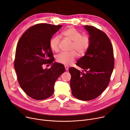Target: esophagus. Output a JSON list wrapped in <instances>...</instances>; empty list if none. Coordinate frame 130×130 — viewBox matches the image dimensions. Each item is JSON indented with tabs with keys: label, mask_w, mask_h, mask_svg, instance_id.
Instances as JSON below:
<instances>
[{
	"label": "esophagus",
	"mask_w": 130,
	"mask_h": 130,
	"mask_svg": "<svg viewBox=\"0 0 130 130\" xmlns=\"http://www.w3.org/2000/svg\"><path fill=\"white\" fill-rule=\"evenodd\" d=\"M64 67H65V70H66V71H68V70L69 67H68V66H67V65H65V66H64Z\"/></svg>",
	"instance_id": "34e87169"
}]
</instances>
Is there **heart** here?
<instances>
[{"label":"heart","mask_w":130,"mask_h":130,"mask_svg":"<svg viewBox=\"0 0 130 130\" xmlns=\"http://www.w3.org/2000/svg\"><path fill=\"white\" fill-rule=\"evenodd\" d=\"M62 34L66 39L72 41V51L70 53H62L58 54L56 56V60L59 63L70 65L76 58V52L79 56H83L87 52L90 45L91 39L87 34H82L80 31L73 27L64 30ZM60 41V38L57 36L52 38L50 42V47L55 52H58L59 50Z\"/></svg>","instance_id":"obj_1"}]
</instances>
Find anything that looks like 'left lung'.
<instances>
[{
	"label": "left lung",
	"instance_id": "obj_1",
	"mask_svg": "<svg viewBox=\"0 0 130 130\" xmlns=\"http://www.w3.org/2000/svg\"><path fill=\"white\" fill-rule=\"evenodd\" d=\"M91 39L90 47L86 54L78 60L75 67L69 69L73 96L84 101L97 98L109 84L113 70L115 58L111 42L102 31L91 25H85Z\"/></svg>",
	"mask_w": 130,
	"mask_h": 130
}]
</instances>
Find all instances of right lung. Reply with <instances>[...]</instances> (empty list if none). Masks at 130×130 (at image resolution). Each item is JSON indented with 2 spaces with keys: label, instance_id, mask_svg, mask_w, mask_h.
<instances>
[{
  "label": "right lung",
  "instance_id": "right-lung-1",
  "mask_svg": "<svg viewBox=\"0 0 130 130\" xmlns=\"http://www.w3.org/2000/svg\"><path fill=\"white\" fill-rule=\"evenodd\" d=\"M62 25L39 23L26 31L20 38L15 50L14 67L21 88L30 97L38 100L51 97L54 86L65 69L54 63L50 68H43L54 60L50 42Z\"/></svg>",
  "mask_w": 130,
  "mask_h": 130
}]
</instances>
